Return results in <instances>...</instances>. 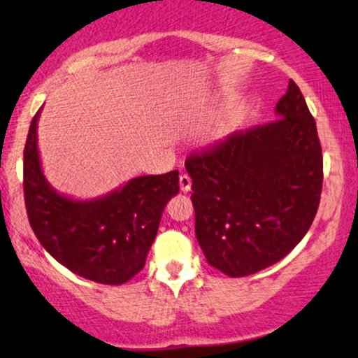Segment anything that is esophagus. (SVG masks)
<instances>
[{"label": "esophagus", "mask_w": 358, "mask_h": 358, "mask_svg": "<svg viewBox=\"0 0 358 358\" xmlns=\"http://www.w3.org/2000/svg\"><path fill=\"white\" fill-rule=\"evenodd\" d=\"M192 188V178L188 175H182L180 176V190H182L183 193L190 192Z\"/></svg>", "instance_id": "1"}]
</instances>
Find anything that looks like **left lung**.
<instances>
[{"mask_svg": "<svg viewBox=\"0 0 358 358\" xmlns=\"http://www.w3.org/2000/svg\"><path fill=\"white\" fill-rule=\"evenodd\" d=\"M278 119L192 153L195 234L207 262L231 278L257 273L298 245L322 196L316 122L289 80Z\"/></svg>", "mask_w": 358, "mask_h": 358, "instance_id": "8db88e82", "label": "left lung"}]
</instances>
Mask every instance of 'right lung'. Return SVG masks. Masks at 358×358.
I'll list each match as a JSON object with an SVG mask.
<instances>
[{"label": "right lung", "instance_id": "add662e5", "mask_svg": "<svg viewBox=\"0 0 358 358\" xmlns=\"http://www.w3.org/2000/svg\"><path fill=\"white\" fill-rule=\"evenodd\" d=\"M31 119L23 151V192L28 220L45 250L72 273L122 285L145 268L168 200L178 193V170L133 178L102 199L79 202L47 183Z\"/></svg>", "mask_w": 358, "mask_h": 358}]
</instances>
